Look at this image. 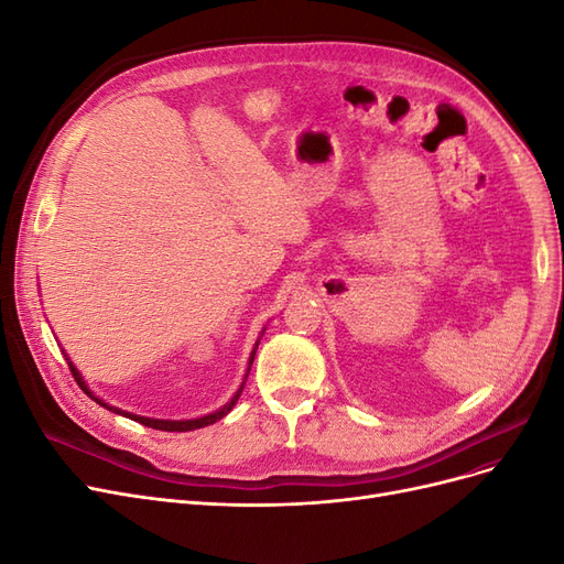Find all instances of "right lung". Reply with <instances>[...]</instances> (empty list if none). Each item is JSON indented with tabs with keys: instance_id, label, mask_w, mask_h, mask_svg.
Listing matches in <instances>:
<instances>
[{
	"instance_id": "right-lung-1",
	"label": "right lung",
	"mask_w": 564,
	"mask_h": 564,
	"mask_svg": "<svg viewBox=\"0 0 564 564\" xmlns=\"http://www.w3.org/2000/svg\"><path fill=\"white\" fill-rule=\"evenodd\" d=\"M265 332V329H263ZM261 332V334H263ZM259 340H261V336H259ZM259 340H256V346H253V350H251V355H249V367H247V373H245V381H247V377H249V369H251V365H253V357H256V348H259ZM65 360H67V365H70V369H73V373H75V379H77V383H79V388L87 392V395L94 400V402H98L100 406H106V409H110V412H115V414H122V416H127V419H131V421H139V423H143V425H148V429H155V431H166V433H185V431H195V429H204V425H212V423H216L218 419H224L230 409L235 406V402L240 400V395H242V390H245V381H242V386L237 388V392L235 395L230 398V402H226L224 406L220 409H216V412H212V414H204V416H197V419H181V421H172V419H150V416H139V414H133V412H124V409H119V406H110L108 402H104L100 400L98 395H94V392L89 390V386H87V381L82 379V373H79V369L70 362V357L65 355Z\"/></svg>"
}]
</instances>
